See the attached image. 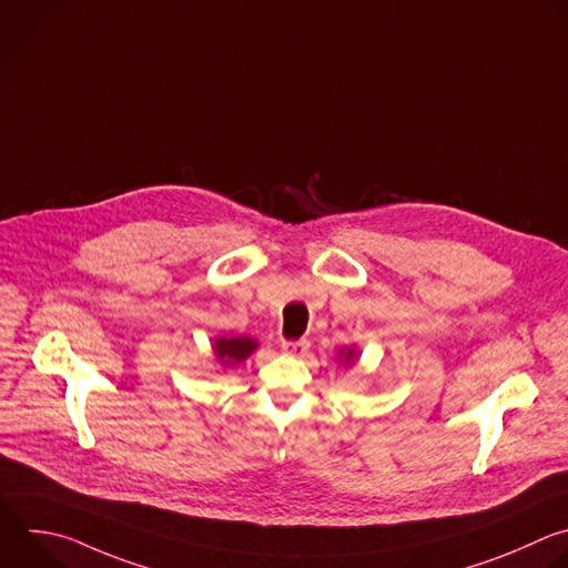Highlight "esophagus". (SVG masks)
<instances>
[{
	"label": "esophagus",
	"instance_id": "esophagus-1",
	"mask_svg": "<svg viewBox=\"0 0 568 568\" xmlns=\"http://www.w3.org/2000/svg\"><path fill=\"white\" fill-rule=\"evenodd\" d=\"M283 352L292 354V356H303L310 347V341L307 338H296V341H283Z\"/></svg>",
	"mask_w": 568,
	"mask_h": 568
}]
</instances>
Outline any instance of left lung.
<instances>
[{"mask_svg": "<svg viewBox=\"0 0 568 568\" xmlns=\"http://www.w3.org/2000/svg\"><path fill=\"white\" fill-rule=\"evenodd\" d=\"M336 354H338V356H336V361H341V363H343V367H345V365L349 367V365L358 358V349H356L354 345H352V347H345V349H338Z\"/></svg>", "mask_w": 568, "mask_h": 568, "instance_id": "8db88e82", "label": "left lung"}]
</instances>
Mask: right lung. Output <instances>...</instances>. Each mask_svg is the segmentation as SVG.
<instances>
[{
    "mask_svg": "<svg viewBox=\"0 0 568 568\" xmlns=\"http://www.w3.org/2000/svg\"><path fill=\"white\" fill-rule=\"evenodd\" d=\"M214 356L219 361V365L223 369L227 367H236L241 365L245 358L252 356V352L258 349V341H254L252 336H216L212 343Z\"/></svg>",
    "mask_w": 568,
    "mask_h": 568,
    "instance_id": "1",
    "label": "right lung"
}]
</instances>
